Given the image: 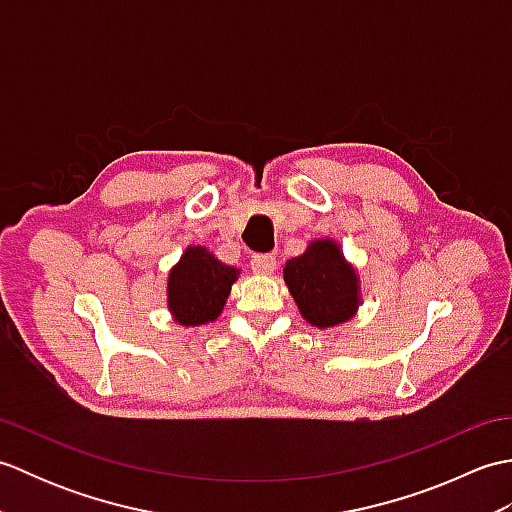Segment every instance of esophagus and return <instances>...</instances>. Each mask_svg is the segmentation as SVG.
I'll return each instance as SVG.
<instances>
[{"label":"esophagus","instance_id":"obj_1","mask_svg":"<svg viewBox=\"0 0 512 512\" xmlns=\"http://www.w3.org/2000/svg\"><path fill=\"white\" fill-rule=\"evenodd\" d=\"M250 266H253L257 275H270L277 268V259L268 253H257L250 259Z\"/></svg>","mask_w":512,"mask_h":512}]
</instances>
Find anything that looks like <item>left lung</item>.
I'll list each match as a JSON object with an SVG mask.
<instances>
[{
    "mask_svg": "<svg viewBox=\"0 0 512 512\" xmlns=\"http://www.w3.org/2000/svg\"><path fill=\"white\" fill-rule=\"evenodd\" d=\"M284 281L301 317L319 330L350 321L361 306V277L330 237L314 239L284 266Z\"/></svg>",
    "mask_w": 512,
    "mask_h": 512,
    "instance_id": "1",
    "label": "left lung"
}]
</instances>
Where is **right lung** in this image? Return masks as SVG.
Wrapping results in <instances>:
<instances>
[{"mask_svg": "<svg viewBox=\"0 0 512 512\" xmlns=\"http://www.w3.org/2000/svg\"><path fill=\"white\" fill-rule=\"evenodd\" d=\"M239 268L226 266L206 246H187L167 277V308L176 323L198 328L220 317Z\"/></svg>", "mask_w": 512, "mask_h": 512, "instance_id": "right-lung-1", "label": "right lung"}]
</instances>
